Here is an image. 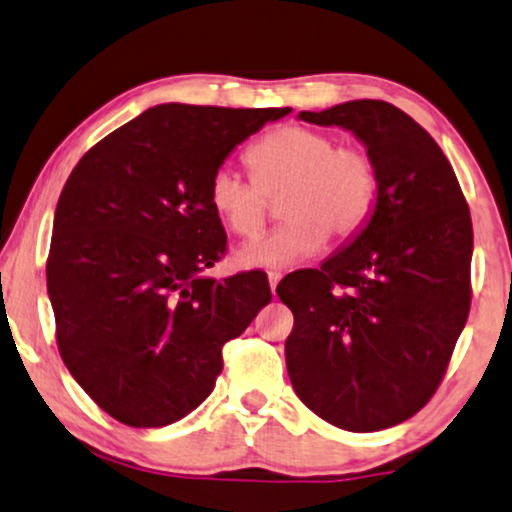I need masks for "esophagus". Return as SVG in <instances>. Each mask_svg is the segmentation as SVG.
Instances as JSON below:
<instances>
[{
    "label": "esophagus",
    "mask_w": 512,
    "mask_h": 512,
    "mask_svg": "<svg viewBox=\"0 0 512 512\" xmlns=\"http://www.w3.org/2000/svg\"><path fill=\"white\" fill-rule=\"evenodd\" d=\"M269 288H271V292H274V295H276V285H278V281H281V278H283V274H281V271H269Z\"/></svg>",
    "instance_id": "esophagus-1"
}]
</instances>
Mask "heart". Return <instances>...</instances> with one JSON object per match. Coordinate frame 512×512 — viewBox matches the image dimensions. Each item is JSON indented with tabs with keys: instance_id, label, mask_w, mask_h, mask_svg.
Instances as JSON below:
<instances>
[{
	"instance_id": "1",
	"label": "heart",
	"mask_w": 512,
	"mask_h": 512,
	"mask_svg": "<svg viewBox=\"0 0 512 512\" xmlns=\"http://www.w3.org/2000/svg\"><path fill=\"white\" fill-rule=\"evenodd\" d=\"M252 180L222 166L210 177L208 201L236 236H257L267 220V199L281 196L283 224L236 252L241 267L285 269L313 257L330 234L337 241L363 227L377 194L370 156L339 147L335 135L309 126H283L245 154Z\"/></svg>"
}]
</instances>
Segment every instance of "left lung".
<instances>
[{
  "label": "left lung",
  "mask_w": 512,
  "mask_h": 512,
  "mask_svg": "<svg viewBox=\"0 0 512 512\" xmlns=\"http://www.w3.org/2000/svg\"><path fill=\"white\" fill-rule=\"evenodd\" d=\"M297 119L356 135L377 199L318 269L278 283L295 316L285 365L299 400L327 424L384 431L431 400L466 325L470 213L438 142L403 109L349 100Z\"/></svg>",
  "instance_id": "left-lung-1"
}]
</instances>
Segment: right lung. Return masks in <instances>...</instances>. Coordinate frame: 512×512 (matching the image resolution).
Instances as JSON below:
<instances>
[{
    "label": "right lung",
    "mask_w": 512,
    "mask_h": 512,
    "mask_svg": "<svg viewBox=\"0 0 512 512\" xmlns=\"http://www.w3.org/2000/svg\"><path fill=\"white\" fill-rule=\"evenodd\" d=\"M290 107H149L81 156L60 194L46 288L63 363L109 417L180 421L213 391L222 346L271 302L260 271L208 276L224 248L210 177Z\"/></svg>",
    "instance_id": "add662e5"
}]
</instances>
